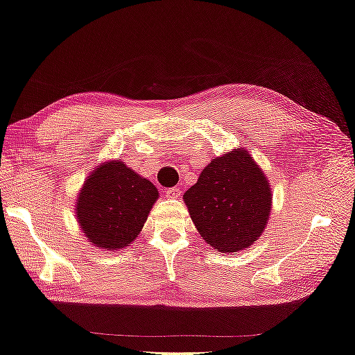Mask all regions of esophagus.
Here are the masks:
<instances>
[{"mask_svg":"<svg viewBox=\"0 0 355 355\" xmlns=\"http://www.w3.org/2000/svg\"><path fill=\"white\" fill-rule=\"evenodd\" d=\"M183 191H182V188H178V187H175V188H168L167 191H166V194H167V198H178L180 194H182Z\"/></svg>","mask_w":355,"mask_h":355,"instance_id":"esophagus-1","label":"esophagus"}]
</instances>
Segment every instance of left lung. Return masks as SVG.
I'll list each match as a JSON object with an SVG mask.
<instances>
[{
    "instance_id": "obj_1",
    "label": "left lung",
    "mask_w": 355,
    "mask_h": 355,
    "mask_svg": "<svg viewBox=\"0 0 355 355\" xmlns=\"http://www.w3.org/2000/svg\"><path fill=\"white\" fill-rule=\"evenodd\" d=\"M200 237L221 253L258 241L271 211V187L245 148L215 157L183 194Z\"/></svg>"
}]
</instances>
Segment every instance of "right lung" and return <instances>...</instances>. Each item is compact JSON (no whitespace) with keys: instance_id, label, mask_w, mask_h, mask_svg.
I'll return each mask as SVG.
<instances>
[{"instance_id":"add662e5","label":"right lung","mask_w":355,"mask_h":355,"mask_svg":"<svg viewBox=\"0 0 355 355\" xmlns=\"http://www.w3.org/2000/svg\"><path fill=\"white\" fill-rule=\"evenodd\" d=\"M159 198L150 180L123 161L103 162L79 189L76 220L92 245L118 250L134 242Z\"/></svg>"}]
</instances>
